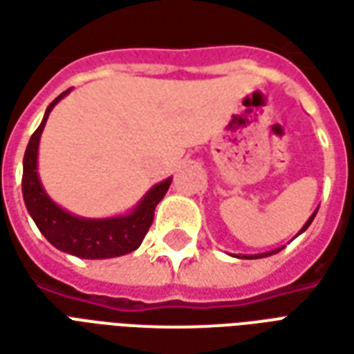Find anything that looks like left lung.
Segmentation results:
<instances>
[{
	"label": "left lung",
	"instance_id": "8db88e82",
	"mask_svg": "<svg viewBox=\"0 0 354 354\" xmlns=\"http://www.w3.org/2000/svg\"><path fill=\"white\" fill-rule=\"evenodd\" d=\"M317 212H319V208H317V210H315V212H313V214L309 216V220H307V222L304 223V227H301V230L297 231V235H301V233H304V231L307 230L309 225H311V222H313V220H315V216H317ZM297 235H296V237H297ZM282 248H284V246H281V248H274V250H269V252H261V254H231V256H235V258H241V260H258V258H267V256H273V254L281 252Z\"/></svg>",
	"mask_w": 354,
	"mask_h": 354
}]
</instances>
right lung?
Segmentation results:
<instances>
[{
	"mask_svg": "<svg viewBox=\"0 0 354 354\" xmlns=\"http://www.w3.org/2000/svg\"><path fill=\"white\" fill-rule=\"evenodd\" d=\"M70 91L72 88L58 94L47 106L41 124L28 142L24 161H22L24 205L37 230L43 233V237L58 250L83 260H106V258L124 256L142 245L149 225L153 222L155 207L161 203L165 193L169 192L172 176L149 187L146 195L124 214L109 216V218H85L57 205L49 197V193L45 192L39 180L37 153H39L41 132L49 119V113L58 102L70 94Z\"/></svg>",
	"mask_w": 354,
	"mask_h": 354,
	"instance_id": "right-lung-1",
	"label": "right lung"
}]
</instances>
